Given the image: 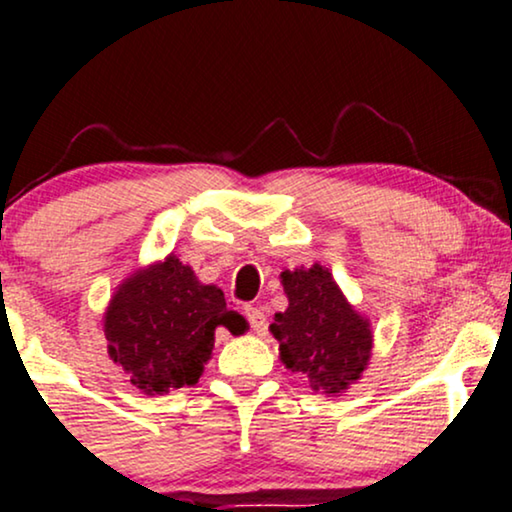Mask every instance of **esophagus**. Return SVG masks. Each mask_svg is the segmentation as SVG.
<instances>
[{
	"label": "esophagus",
	"mask_w": 512,
	"mask_h": 512,
	"mask_svg": "<svg viewBox=\"0 0 512 512\" xmlns=\"http://www.w3.org/2000/svg\"><path fill=\"white\" fill-rule=\"evenodd\" d=\"M245 318H248L250 327L255 332H264V327H267V316H264V309H260V306L255 304H245Z\"/></svg>",
	"instance_id": "obj_1"
}]
</instances>
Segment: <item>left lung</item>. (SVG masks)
I'll return each instance as SVG.
<instances>
[{"instance_id":"obj_1","label":"left lung","mask_w":512,"mask_h":512,"mask_svg":"<svg viewBox=\"0 0 512 512\" xmlns=\"http://www.w3.org/2000/svg\"><path fill=\"white\" fill-rule=\"evenodd\" d=\"M290 306L276 313L271 332L281 344V360L311 379L313 391L342 393L358 381L370 360V323L346 302L323 267L283 271Z\"/></svg>"}]
</instances>
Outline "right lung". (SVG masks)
Returning <instances> with one entry per match:
<instances>
[{
  "label": "right lung",
  "instance_id": "1",
  "mask_svg": "<svg viewBox=\"0 0 512 512\" xmlns=\"http://www.w3.org/2000/svg\"><path fill=\"white\" fill-rule=\"evenodd\" d=\"M217 325L245 332V318L227 309L224 292L196 281L175 255L128 278L105 313L109 356L149 395L199 381Z\"/></svg>",
  "mask_w": 512,
  "mask_h": 512
}]
</instances>
